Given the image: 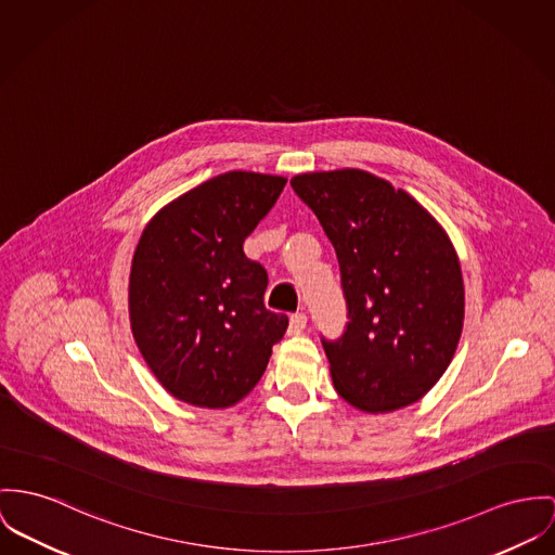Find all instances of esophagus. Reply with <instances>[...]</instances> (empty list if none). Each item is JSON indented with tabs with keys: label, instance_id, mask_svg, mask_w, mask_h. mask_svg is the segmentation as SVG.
<instances>
[{
	"label": "esophagus",
	"instance_id": "esophagus-1",
	"mask_svg": "<svg viewBox=\"0 0 555 555\" xmlns=\"http://www.w3.org/2000/svg\"><path fill=\"white\" fill-rule=\"evenodd\" d=\"M306 314H301V312H298V314H294L292 319H289V336H299L304 330H306Z\"/></svg>",
	"mask_w": 555,
	"mask_h": 555
}]
</instances>
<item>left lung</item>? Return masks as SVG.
Masks as SVG:
<instances>
[{"label":"left lung","mask_w":555,"mask_h":555,"mask_svg":"<svg viewBox=\"0 0 555 555\" xmlns=\"http://www.w3.org/2000/svg\"><path fill=\"white\" fill-rule=\"evenodd\" d=\"M292 185L340 263L350 321L340 340H323L338 395L367 414L416 403L463 334L465 285L448 232L405 190L361 169L301 172Z\"/></svg>","instance_id":"left-lung-1"}]
</instances>
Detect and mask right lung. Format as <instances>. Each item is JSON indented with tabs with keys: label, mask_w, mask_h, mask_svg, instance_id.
I'll use <instances>...</instances> for the list:
<instances>
[{
	"label": "right lung",
	"mask_w": 555,
	"mask_h": 555,
	"mask_svg": "<svg viewBox=\"0 0 555 555\" xmlns=\"http://www.w3.org/2000/svg\"><path fill=\"white\" fill-rule=\"evenodd\" d=\"M287 179L230 171L165 205L145 225L130 266L134 344L175 399L225 410L266 372L289 319L266 310V270L243 251Z\"/></svg>",
	"instance_id": "add662e5"
}]
</instances>
